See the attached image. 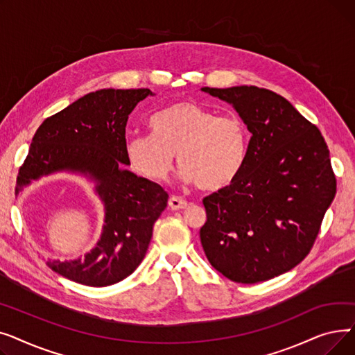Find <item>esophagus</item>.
Segmentation results:
<instances>
[{
	"mask_svg": "<svg viewBox=\"0 0 355 355\" xmlns=\"http://www.w3.org/2000/svg\"><path fill=\"white\" fill-rule=\"evenodd\" d=\"M168 207H170L171 210H184L189 207V202L178 198V197H171L170 201H168Z\"/></svg>",
	"mask_w": 355,
	"mask_h": 355,
	"instance_id": "obj_1",
	"label": "esophagus"
}]
</instances>
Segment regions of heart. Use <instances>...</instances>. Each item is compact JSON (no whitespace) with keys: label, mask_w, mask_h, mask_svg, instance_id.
Segmentation results:
<instances>
[{"label":"heart","mask_w":355,"mask_h":355,"mask_svg":"<svg viewBox=\"0 0 355 355\" xmlns=\"http://www.w3.org/2000/svg\"><path fill=\"white\" fill-rule=\"evenodd\" d=\"M151 137H130L125 157L139 177L161 184L170 178L174 158L182 180L200 190H225L245 170L250 137L236 116H217L216 112L194 101H178L149 119Z\"/></svg>","instance_id":"1"}]
</instances>
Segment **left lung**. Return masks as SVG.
<instances>
[{
  "mask_svg": "<svg viewBox=\"0 0 355 355\" xmlns=\"http://www.w3.org/2000/svg\"><path fill=\"white\" fill-rule=\"evenodd\" d=\"M201 92L233 106L250 137L245 170L202 200L211 266L237 284L282 275L309 253L337 191L320 129L277 93L256 86Z\"/></svg>",
  "mask_w": 355,
  "mask_h": 355,
  "instance_id": "1",
  "label": "left lung"
}]
</instances>
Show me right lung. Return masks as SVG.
Listing matches in <instances>:
<instances>
[{
	"label": "right lung",
	"mask_w": 355,
	"mask_h": 355,
	"mask_svg": "<svg viewBox=\"0 0 355 355\" xmlns=\"http://www.w3.org/2000/svg\"><path fill=\"white\" fill-rule=\"evenodd\" d=\"M155 93L149 89L90 92L47 118L31 139L20 168L15 194L43 177L70 174L92 187L103 206V226L95 248L71 260L47 266L73 282L109 286L141 265L154 223L166 207L161 185L128 170L125 128L135 106Z\"/></svg>",
	"instance_id": "right-lung-1"
}]
</instances>
